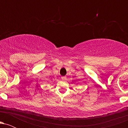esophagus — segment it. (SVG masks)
<instances>
[{"label":"esophagus","instance_id":"esophagus-1","mask_svg":"<svg viewBox=\"0 0 128 128\" xmlns=\"http://www.w3.org/2000/svg\"><path fill=\"white\" fill-rule=\"evenodd\" d=\"M61 79H62V80H65L67 79V77H66V76H62V77H61Z\"/></svg>","mask_w":128,"mask_h":128}]
</instances>
